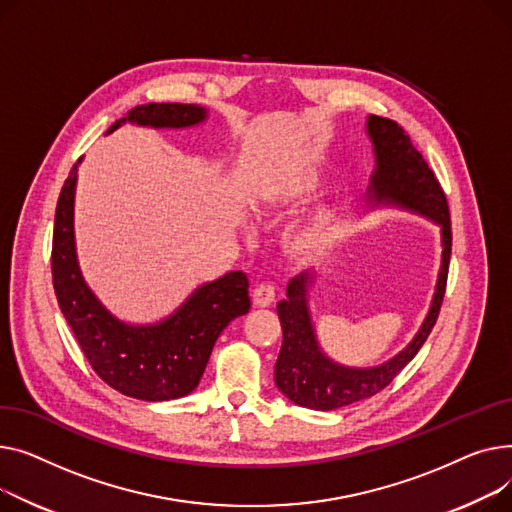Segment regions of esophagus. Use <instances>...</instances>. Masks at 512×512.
I'll return each mask as SVG.
<instances>
[{"instance_id": "obj_1", "label": "esophagus", "mask_w": 512, "mask_h": 512, "mask_svg": "<svg viewBox=\"0 0 512 512\" xmlns=\"http://www.w3.org/2000/svg\"><path fill=\"white\" fill-rule=\"evenodd\" d=\"M252 297H254V304H256L258 308H268L270 304L275 302V287L270 285V283H260V285L254 289Z\"/></svg>"}]
</instances>
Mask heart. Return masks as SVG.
I'll use <instances>...</instances> for the list:
<instances>
[{"instance_id": "heart-1", "label": "heart", "mask_w": 512, "mask_h": 512, "mask_svg": "<svg viewBox=\"0 0 512 512\" xmlns=\"http://www.w3.org/2000/svg\"><path fill=\"white\" fill-rule=\"evenodd\" d=\"M316 188H318V175L304 173L289 184L287 196L291 198L306 196ZM335 237H337V219L330 213H320L295 223L287 233V246L299 258L316 260L322 254H326L330 246H333Z\"/></svg>"}]
</instances>
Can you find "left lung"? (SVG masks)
I'll use <instances>...</instances> for the list:
<instances>
[{
    "label": "left lung",
    "instance_id": "8db88e82",
    "mask_svg": "<svg viewBox=\"0 0 512 512\" xmlns=\"http://www.w3.org/2000/svg\"><path fill=\"white\" fill-rule=\"evenodd\" d=\"M366 134L372 142L374 169L366 190V213L395 208L432 221L440 229V268L430 308L411 341L378 366H345L326 355L310 310V291L316 270H304L287 285V297L277 304L283 345L275 364V382L281 393L299 407L333 411L374 397L393 382L432 333L444 297L450 262V217L446 196L434 171L417 153L403 128L386 117L368 115Z\"/></svg>",
    "mask_w": 512,
    "mask_h": 512
}]
</instances>
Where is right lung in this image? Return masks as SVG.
Returning a JSON list of instances; mask_svg holds the SVG:
<instances>
[{"label":"right lung","instance_id":"right-lung-1","mask_svg":"<svg viewBox=\"0 0 512 512\" xmlns=\"http://www.w3.org/2000/svg\"><path fill=\"white\" fill-rule=\"evenodd\" d=\"M202 105L148 103L134 107L105 132L126 124L150 130H190L202 126ZM72 167L59 194L53 225V289L59 310L84 351L88 364L117 393L140 401H171L198 386L219 335L250 312L248 275L229 270L198 285L171 314L155 322H128L113 314L86 283L78 262L74 204L78 167Z\"/></svg>","mask_w":512,"mask_h":512}]
</instances>
